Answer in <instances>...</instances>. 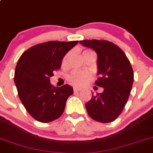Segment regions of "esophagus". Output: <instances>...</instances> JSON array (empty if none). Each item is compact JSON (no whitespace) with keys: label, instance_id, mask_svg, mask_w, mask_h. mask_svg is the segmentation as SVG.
Masks as SVG:
<instances>
[{"label":"esophagus","instance_id":"34e87169","mask_svg":"<svg viewBox=\"0 0 153 153\" xmlns=\"http://www.w3.org/2000/svg\"><path fill=\"white\" fill-rule=\"evenodd\" d=\"M81 88L74 87V91H75V92H77V91H81Z\"/></svg>","mask_w":153,"mask_h":153}]
</instances>
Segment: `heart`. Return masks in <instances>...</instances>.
<instances>
[{
	"instance_id": "1",
	"label": "heart",
	"mask_w": 153,
	"mask_h": 153,
	"mask_svg": "<svg viewBox=\"0 0 153 153\" xmlns=\"http://www.w3.org/2000/svg\"><path fill=\"white\" fill-rule=\"evenodd\" d=\"M89 54H92L89 51H84L83 53V56L89 55ZM70 53H67L64 56L63 59V64H67L68 62L69 59H70ZM91 78L89 73L86 72H81L78 71V70H74L71 72L70 75L68 76V81L72 83V84L75 85V86H82L85 84L89 81V80Z\"/></svg>"
}]
</instances>
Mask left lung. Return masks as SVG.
I'll use <instances>...</instances> for the list:
<instances>
[{
    "label": "left lung",
    "instance_id": "1",
    "mask_svg": "<svg viewBox=\"0 0 153 153\" xmlns=\"http://www.w3.org/2000/svg\"><path fill=\"white\" fill-rule=\"evenodd\" d=\"M83 46L91 48L97 55L99 78L95 84L103 91L86 103L88 114L95 121L111 123L120 116L131 93L133 71L125 53L114 43L105 40H81Z\"/></svg>",
    "mask_w": 153,
    "mask_h": 153
}]
</instances>
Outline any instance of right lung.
Here are the masks:
<instances>
[{"mask_svg":"<svg viewBox=\"0 0 153 153\" xmlns=\"http://www.w3.org/2000/svg\"><path fill=\"white\" fill-rule=\"evenodd\" d=\"M78 41H50L30 48L17 62L14 83L22 105L32 117L47 123L59 118L73 88L56 87L50 78L61 68L64 56Z\"/></svg>","mask_w":153,"mask_h":153,"instance_id":"right-lung-1","label":"right lung"}]
</instances>
